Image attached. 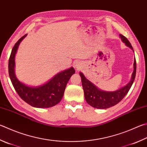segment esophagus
<instances>
[{
  "label": "esophagus",
  "mask_w": 147,
  "mask_h": 147,
  "mask_svg": "<svg viewBox=\"0 0 147 147\" xmlns=\"http://www.w3.org/2000/svg\"><path fill=\"white\" fill-rule=\"evenodd\" d=\"M76 68H78V69H79V67H79V65H76Z\"/></svg>",
  "instance_id": "1"
}]
</instances>
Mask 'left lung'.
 Instances as JSON below:
<instances>
[{"instance_id": "1", "label": "left lung", "mask_w": 147, "mask_h": 147, "mask_svg": "<svg viewBox=\"0 0 147 147\" xmlns=\"http://www.w3.org/2000/svg\"><path fill=\"white\" fill-rule=\"evenodd\" d=\"M119 36L121 40L128 47L131 48L133 50L132 46L126 37L122 34H120ZM136 73V61L134 59V71H133L132 75L131 80L129 84L116 91L106 92L98 89L94 84L86 79L84 74L82 73H80L85 100L90 106L96 109H105L114 106L118 104L119 101H121L129 91L130 87L134 81Z\"/></svg>"}]
</instances>
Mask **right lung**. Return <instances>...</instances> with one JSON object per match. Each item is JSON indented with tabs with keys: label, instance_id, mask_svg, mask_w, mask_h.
Segmentation results:
<instances>
[{
	"label": "right lung",
	"instance_id": "obj_1",
	"mask_svg": "<svg viewBox=\"0 0 147 147\" xmlns=\"http://www.w3.org/2000/svg\"><path fill=\"white\" fill-rule=\"evenodd\" d=\"M26 36L18 40L12 49L8 63L9 78L15 90L25 102L34 107H51L62 100L67 84L75 71L73 67L67 69L57 74L46 84L36 87H29L20 82L15 75V56L19 44Z\"/></svg>",
	"mask_w": 147,
	"mask_h": 147
}]
</instances>
